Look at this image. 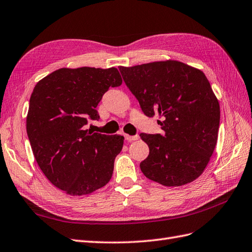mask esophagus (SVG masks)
Instances as JSON below:
<instances>
[{"mask_svg": "<svg viewBox=\"0 0 252 252\" xmlns=\"http://www.w3.org/2000/svg\"><path fill=\"white\" fill-rule=\"evenodd\" d=\"M125 138H126V140H127V141H133V140H137L139 137H138L137 135H135V136H131V135L125 134Z\"/></svg>", "mask_w": 252, "mask_h": 252, "instance_id": "obj_1", "label": "esophagus"}]
</instances>
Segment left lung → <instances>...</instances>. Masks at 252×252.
Instances as JSON below:
<instances>
[{"instance_id":"left-lung-1","label":"left lung","mask_w":252,"mask_h":252,"mask_svg":"<svg viewBox=\"0 0 252 252\" xmlns=\"http://www.w3.org/2000/svg\"><path fill=\"white\" fill-rule=\"evenodd\" d=\"M119 70L146 116L163 117V134H140L150 149L142 173L167 187L195 181L210 160L220 126V104L205 74L175 60Z\"/></svg>"}]
</instances>
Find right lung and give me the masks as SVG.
Instances as JSON below:
<instances>
[{"label": "right lung", "mask_w": 252, "mask_h": 252, "mask_svg": "<svg viewBox=\"0 0 252 252\" xmlns=\"http://www.w3.org/2000/svg\"><path fill=\"white\" fill-rule=\"evenodd\" d=\"M117 68H60L35 84L26 130L33 156L48 181L70 195L102 188L124 146L121 135L85 130L110 88L121 85Z\"/></svg>", "instance_id": "right-lung-1"}]
</instances>
